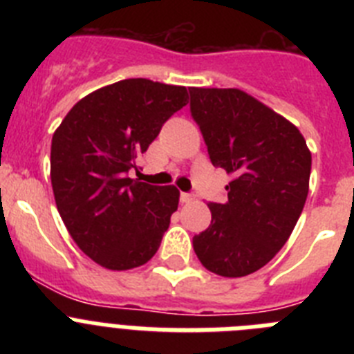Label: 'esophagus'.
I'll return each instance as SVG.
<instances>
[{"instance_id":"esophagus-1","label":"esophagus","mask_w":354,"mask_h":354,"mask_svg":"<svg viewBox=\"0 0 354 354\" xmlns=\"http://www.w3.org/2000/svg\"><path fill=\"white\" fill-rule=\"evenodd\" d=\"M192 200H195V195H193V193L180 192V202H183V204H187V202H192Z\"/></svg>"}]
</instances>
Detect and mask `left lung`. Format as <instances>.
<instances>
[{
	"instance_id": "8db88e82",
	"label": "left lung",
	"mask_w": 354,
	"mask_h": 354,
	"mask_svg": "<svg viewBox=\"0 0 354 354\" xmlns=\"http://www.w3.org/2000/svg\"><path fill=\"white\" fill-rule=\"evenodd\" d=\"M189 111L216 168L232 174L227 202L193 237L205 270L246 277L289 239L308 195L312 156L289 120L237 88H189Z\"/></svg>"
}]
</instances>
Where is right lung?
<instances>
[{
	"label": "right lung",
	"mask_w": 354,
	"mask_h": 354,
	"mask_svg": "<svg viewBox=\"0 0 354 354\" xmlns=\"http://www.w3.org/2000/svg\"><path fill=\"white\" fill-rule=\"evenodd\" d=\"M186 104L184 86L124 80L83 97L56 129V207L76 245L102 268L133 270L158 252L179 189L140 183L129 171L162 124Z\"/></svg>",
	"instance_id": "right-lung-1"
}]
</instances>
